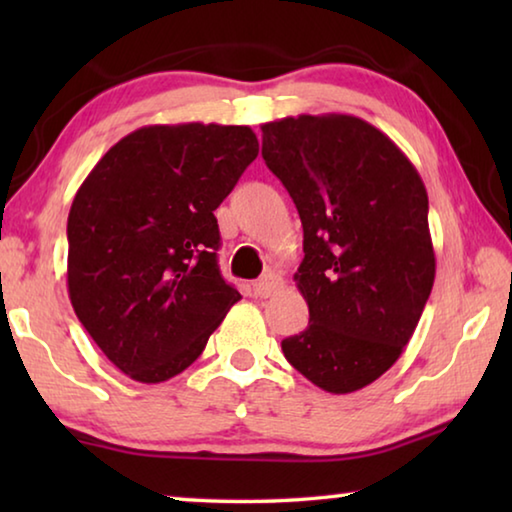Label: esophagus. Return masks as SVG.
I'll use <instances>...</instances> for the list:
<instances>
[{
  "instance_id": "1",
  "label": "esophagus",
  "mask_w": 512,
  "mask_h": 512,
  "mask_svg": "<svg viewBox=\"0 0 512 512\" xmlns=\"http://www.w3.org/2000/svg\"><path fill=\"white\" fill-rule=\"evenodd\" d=\"M282 287H284V280H282L280 275L266 273L264 277H259V280L253 284V291H255L257 298H271Z\"/></svg>"
}]
</instances>
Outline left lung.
Returning <instances> with one entry per match:
<instances>
[{"instance_id":"obj_1","label":"left lung","mask_w":512,"mask_h":512,"mask_svg":"<svg viewBox=\"0 0 512 512\" xmlns=\"http://www.w3.org/2000/svg\"><path fill=\"white\" fill-rule=\"evenodd\" d=\"M262 155L298 207L305 259L293 275L305 332L282 341L311 384L345 395L400 359L436 277L429 198L391 137L352 115L262 124Z\"/></svg>"}]
</instances>
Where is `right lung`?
Listing matches in <instances>:
<instances>
[{"label": "right lung", "mask_w": 512, "mask_h": 512, "mask_svg": "<svg viewBox=\"0 0 512 512\" xmlns=\"http://www.w3.org/2000/svg\"><path fill=\"white\" fill-rule=\"evenodd\" d=\"M257 153L248 126L155 124L121 137L83 180L67 216V291L124 375H180L241 300L216 264L214 210Z\"/></svg>", "instance_id": "right-lung-1"}]
</instances>
